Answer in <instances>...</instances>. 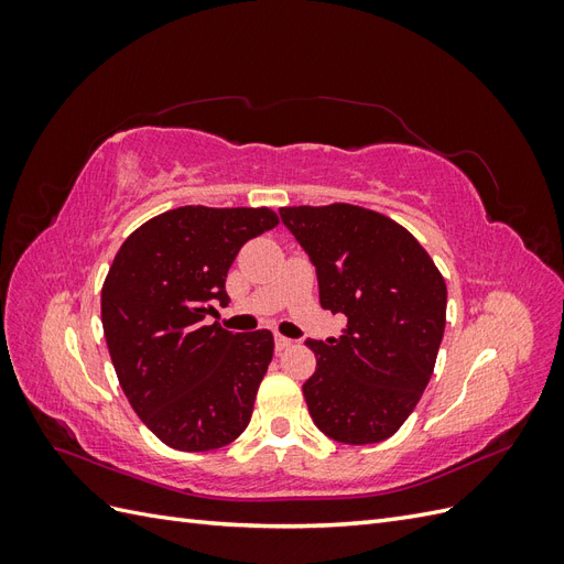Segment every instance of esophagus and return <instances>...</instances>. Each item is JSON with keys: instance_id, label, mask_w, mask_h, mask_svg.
Returning a JSON list of instances; mask_svg holds the SVG:
<instances>
[{"instance_id": "1", "label": "esophagus", "mask_w": 564, "mask_h": 564, "mask_svg": "<svg viewBox=\"0 0 564 564\" xmlns=\"http://www.w3.org/2000/svg\"><path fill=\"white\" fill-rule=\"evenodd\" d=\"M292 344H294L292 338H286V336H282V334H275V350H278V352L286 350Z\"/></svg>"}]
</instances>
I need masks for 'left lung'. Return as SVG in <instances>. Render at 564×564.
I'll return each mask as SVG.
<instances>
[{"label": "left lung", "instance_id": "obj_1", "mask_svg": "<svg viewBox=\"0 0 564 564\" xmlns=\"http://www.w3.org/2000/svg\"><path fill=\"white\" fill-rule=\"evenodd\" d=\"M311 256L319 303L344 313L338 338L305 340L317 367L303 395L317 429L344 445L400 431L429 386L447 322V284L416 237L355 204L282 207Z\"/></svg>", "mask_w": 564, "mask_h": 564}]
</instances>
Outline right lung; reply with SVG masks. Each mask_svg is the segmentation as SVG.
Returning <instances> with one entry per match:
<instances>
[{"label": "right lung", "instance_id": "obj_1", "mask_svg": "<svg viewBox=\"0 0 564 564\" xmlns=\"http://www.w3.org/2000/svg\"><path fill=\"white\" fill-rule=\"evenodd\" d=\"M278 224L268 207L191 204L145 220L115 253L100 292L110 360L133 412L172 449L226 447L249 425L275 340L204 317L228 303L237 251Z\"/></svg>", "mask_w": 564, "mask_h": 564}]
</instances>
